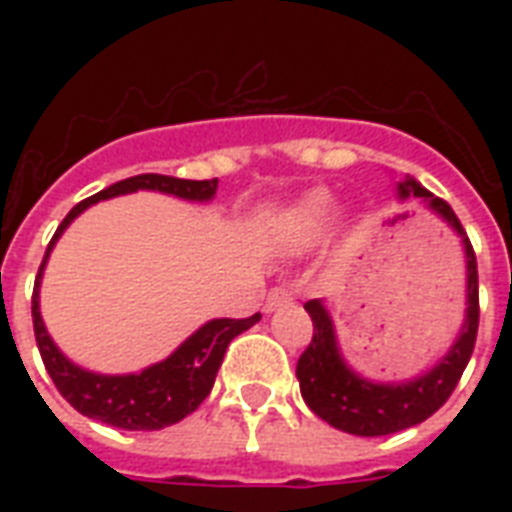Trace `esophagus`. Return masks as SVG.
<instances>
[{
	"instance_id": "esophagus-1",
	"label": "esophagus",
	"mask_w": 512,
	"mask_h": 512,
	"mask_svg": "<svg viewBox=\"0 0 512 512\" xmlns=\"http://www.w3.org/2000/svg\"><path fill=\"white\" fill-rule=\"evenodd\" d=\"M292 289L289 287H273L271 292H268V297H265V311L271 313L276 311V308H281V305L292 303Z\"/></svg>"
}]
</instances>
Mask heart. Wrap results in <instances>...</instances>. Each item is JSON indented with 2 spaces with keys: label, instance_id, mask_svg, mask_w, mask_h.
Here are the masks:
<instances>
[{
  "label": "heart",
  "instance_id": "1",
  "mask_svg": "<svg viewBox=\"0 0 512 512\" xmlns=\"http://www.w3.org/2000/svg\"><path fill=\"white\" fill-rule=\"evenodd\" d=\"M335 215V204L329 199L327 193H311L308 199H303L292 212L287 215V223H284V231L292 241L297 244H308L316 236L324 233V228L329 225Z\"/></svg>",
  "mask_w": 512,
  "mask_h": 512
}]
</instances>
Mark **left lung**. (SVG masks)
I'll return each instance as SVG.
<instances>
[{
    "mask_svg": "<svg viewBox=\"0 0 512 512\" xmlns=\"http://www.w3.org/2000/svg\"><path fill=\"white\" fill-rule=\"evenodd\" d=\"M398 191L401 196L414 193V196L430 201V207L462 236L465 257H468V319H465L462 335L449 350V356L433 372L404 382V385H374V382L361 380L358 374H353L342 364L332 319L324 311V305L319 300L305 303V311L313 321V337L308 348L303 350V356L297 358L300 393L313 414H319L332 428L353 433V436H390V433L428 420L430 414L438 412L446 404V398L452 396V390L457 388V382L473 356V348H476L481 308H478L476 252H473L468 233L462 228L460 217L454 215V209L444 199L433 196L428 188H422L414 177H406L404 183L398 185Z\"/></svg>",
    "mask_w": 512,
    "mask_h": 512,
    "instance_id": "left-lung-1",
    "label": "left lung"
}]
</instances>
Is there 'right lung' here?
<instances>
[{"instance_id": "1", "label": "right lung", "mask_w": 512, "mask_h": 512, "mask_svg": "<svg viewBox=\"0 0 512 512\" xmlns=\"http://www.w3.org/2000/svg\"><path fill=\"white\" fill-rule=\"evenodd\" d=\"M138 188L172 193V196H180V199L207 201L215 196L217 177H212V180H180V177L148 172V175L119 180V183L108 185L90 199L79 201L63 217V223L58 225V231L47 244V252H44V260L34 281L31 319H34V335L39 353H42L44 369L55 382V388L60 390V396L66 398L76 412H82L84 417H92V420L106 422V425H114V428L162 430L183 420L185 414H191L193 409H199V404L209 396V390L215 385V374L223 364L225 348L231 345L233 337L247 332L252 324H257L260 313L249 316V319L209 321L196 335L188 337L167 361L148 366L140 374H122V377L84 372L76 364H71L55 348V342L50 340L42 324V316H39V279H42L44 263H47L52 244L58 241L63 228L95 201L111 199V196H119V193H132Z\"/></svg>"}]
</instances>
